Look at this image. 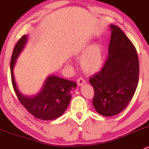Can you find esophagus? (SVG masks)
<instances>
[{
  "instance_id": "obj_1",
  "label": "esophagus",
  "mask_w": 149,
  "mask_h": 149,
  "mask_svg": "<svg viewBox=\"0 0 149 149\" xmlns=\"http://www.w3.org/2000/svg\"><path fill=\"white\" fill-rule=\"evenodd\" d=\"M77 83H78V86H82V85H83L85 84V81L83 78H80L79 79H78V80H77Z\"/></svg>"
}]
</instances>
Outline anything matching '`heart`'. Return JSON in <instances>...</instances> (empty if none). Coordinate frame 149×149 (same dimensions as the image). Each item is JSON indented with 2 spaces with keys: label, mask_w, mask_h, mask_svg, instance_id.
Wrapping results in <instances>:
<instances>
[{
  "label": "heart",
  "mask_w": 149,
  "mask_h": 149,
  "mask_svg": "<svg viewBox=\"0 0 149 149\" xmlns=\"http://www.w3.org/2000/svg\"><path fill=\"white\" fill-rule=\"evenodd\" d=\"M80 59V66L84 72L95 73L103 67L106 55L104 47L100 43L85 46L77 53Z\"/></svg>",
  "instance_id": "heart-1"
}]
</instances>
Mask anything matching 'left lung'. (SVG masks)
<instances>
[{
    "instance_id": "obj_1",
    "label": "left lung",
    "mask_w": 149,
    "mask_h": 149,
    "mask_svg": "<svg viewBox=\"0 0 149 149\" xmlns=\"http://www.w3.org/2000/svg\"><path fill=\"white\" fill-rule=\"evenodd\" d=\"M109 55L104 67L90 77L95 97L92 104L100 115L111 117L127 107L139 81V59L136 49L118 26L110 25Z\"/></svg>"
}]
</instances>
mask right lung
<instances>
[{"label":"right lung","instance_id":"obj_1","mask_svg":"<svg viewBox=\"0 0 149 149\" xmlns=\"http://www.w3.org/2000/svg\"><path fill=\"white\" fill-rule=\"evenodd\" d=\"M28 35H24L15 45L10 61L12 83L18 100L26 110L36 118L50 120L60 117L69 107L71 94L76 88L75 82L49 75L40 90L34 95H26L19 90L15 81L14 68L17 59L28 41Z\"/></svg>","mask_w":149,"mask_h":149}]
</instances>
